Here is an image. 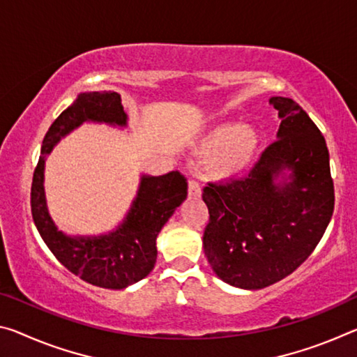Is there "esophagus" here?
<instances>
[{
	"instance_id": "34e87169",
	"label": "esophagus",
	"mask_w": 357,
	"mask_h": 357,
	"mask_svg": "<svg viewBox=\"0 0 357 357\" xmlns=\"http://www.w3.org/2000/svg\"><path fill=\"white\" fill-rule=\"evenodd\" d=\"M188 194L190 199H199L202 195V189H200V184L197 183L195 179H190L189 181V185H188Z\"/></svg>"
}]
</instances>
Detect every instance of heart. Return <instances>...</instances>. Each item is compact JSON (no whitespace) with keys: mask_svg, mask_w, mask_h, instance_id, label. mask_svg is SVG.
I'll return each instance as SVG.
<instances>
[{"mask_svg":"<svg viewBox=\"0 0 357 357\" xmlns=\"http://www.w3.org/2000/svg\"><path fill=\"white\" fill-rule=\"evenodd\" d=\"M259 148V135L251 126L219 123L197 144V152L209 157L206 173L213 179H231L250 167Z\"/></svg>","mask_w":357,"mask_h":357,"instance_id":"1","label":"heart"}]
</instances>
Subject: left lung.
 <instances>
[{"label":"left lung","mask_w":357,"mask_h":357,"mask_svg":"<svg viewBox=\"0 0 357 357\" xmlns=\"http://www.w3.org/2000/svg\"><path fill=\"white\" fill-rule=\"evenodd\" d=\"M278 139L268 144L248 176L208 183L202 199L209 220L203 250L220 280L262 289L286 278L308 259L333 213V181L326 139L296 101L273 97ZM293 172L281 188L273 179Z\"/></svg>","instance_id":"obj_1"}]
</instances>
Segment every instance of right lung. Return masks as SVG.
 <instances>
[{"instance_id":"obj_1","label":"right lung","mask_w":357,"mask_h":357,"mask_svg":"<svg viewBox=\"0 0 357 357\" xmlns=\"http://www.w3.org/2000/svg\"><path fill=\"white\" fill-rule=\"evenodd\" d=\"M86 121L126 126L127 116L117 92L81 93L55 119L43 141L33 173L31 214L35 225L56 260L90 284L122 289L151 273L157 260L155 240L169 216L188 197V179L179 172L143 176L137 200L121 227L98 238H71L52 222L44 197V158L56 141Z\"/></svg>"}]
</instances>
